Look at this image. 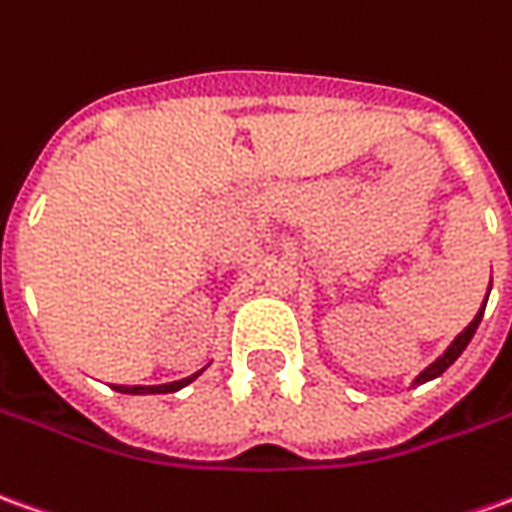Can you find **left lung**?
<instances>
[{
    "label": "left lung",
    "instance_id": "1",
    "mask_svg": "<svg viewBox=\"0 0 512 512\" xmlns=\"http://www.w3.org/2000/svg\"><path fill=\"white\" fill-rule=\"evenodd\" d=\"M490 281H493V279H490ZM488 293H490V290H488ZM485 304H488V298H485ZM482 315H485V307H482V310L476 312V318H473L471 324H468V327H465V329H462V332H459V335H456L454 341H451V346H448V349L442 352L440 358L434 360L431 366H425L423 372H420V375L414 377V383H411V386H420V383H428V380H434V377H440L442 372H445V369H448V366H451V363H454V360L459 358L462 352H465V346L471 344L473 332H476V327H479V321H482Z\"/></svg>",
    "mask_w": 512,
    "mask_h": 512
}]
</instances>
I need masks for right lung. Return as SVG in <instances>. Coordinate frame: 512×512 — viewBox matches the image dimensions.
Instances as JSON below:
<instances>
[{
  "label": "right lung",
  "instance_id": "obj_1",
  "mask_svg": "<svg viewBox=\"0 0 512 512\" xmlns=\"http://www.w3.org/2000/svg\"><path fill=\"white\" fill-rule=\"evenodd\" d=\"M202 375L200 372H194V375L183 377V380H174V383H160V386H112L115 392L120 394H168V392H180L183 386H188L191 380H197Z\"/></svg>",
  "mask_w": 512,
  "mask_h": 512
}]
</instances>
